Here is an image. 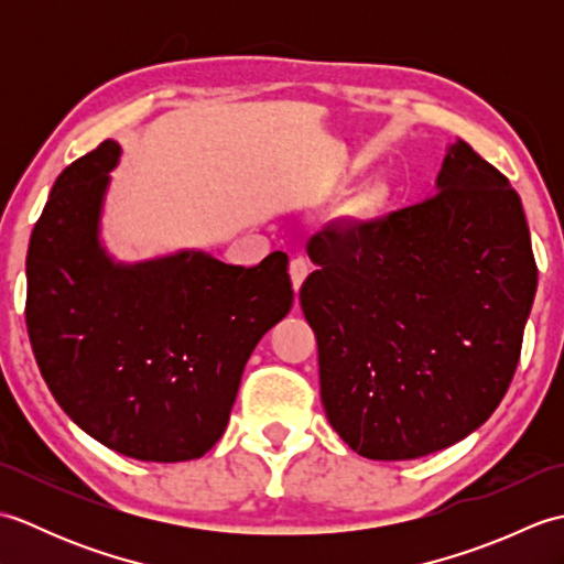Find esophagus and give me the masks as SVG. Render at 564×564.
I'll use <instances>...</instances> for the list:
<instances>
[{"label":"esophagus","mask_w":564,"mask_h":564,"mask_svg":"<svg viewBox=\"0 0 564 564\" xmlns=\"http://www.w3.org/2000/svg\"><path fill=\"white\" fill-rule=\"evenodd\" d=\"M289 271H291L293 291L297 293V291H301V285H303V281L307 279V273H310V261H307V259H303V257H295V259L291 261V267H289Z\"/></svg>","instance_id":"esophagus-1"}]
</instances>
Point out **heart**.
<instances>
[{"label":"heart","mask_w":564,"mask_h":564,"mask_svg":"<svg viewBox=\"0 0 564 564\" xmlns=\"http://www.w3.org/2000/svg\"><path fill=\"white\" fill-rule=\"evenodd\" d=\"M373 200H382V194H380V191H378V194L373 196Z\"/></svg>","instance_id":"obj_1"}]
</instances>
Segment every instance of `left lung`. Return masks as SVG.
I'll list each match as a JSON object with an SVG mask.
<instances>
[{
    "instance_id": "obj_1",
    "label": "left lung",
    "mask_w": 564,
    "mask_h": 564,
    "mask_svg": "<svg viewBox=\"0 0 564 564\" xmlns=\"http://www.w3.org/2000/svg\"><path fill=\"white\" fill-rule=\"evenodd\" d=\"M301 307L317 337L332 429L370 460H412L482 426L519 366L538 285L509 178L453 142L436 196L388 218L334 223Z\"/></svg>"
}]
</instances>
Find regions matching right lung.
<instances>
[{"label":"right lung","mask_w":564,"mask_h":564,"mask_svg":"<svg viewBox=\"0 0 564 564\" xmlns=\"http://www.w3.org/2000/svg\"><path fill=\"white\" fill-rule=\"evenodd\" d=\"M121 145L57 176L26 257L35 364L65 414L135 460L206 455L259 339L293 305L289 257L232 267L206 251L121 263L99 239Z\"/></svg>","instance_id":"1"}]
</instances>
